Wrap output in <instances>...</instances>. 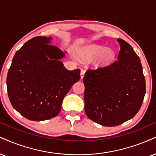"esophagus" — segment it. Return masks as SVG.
Masks as SVG:
<instances>
[{"mask_svg": "<svg viewBox=\"0 0 156 156\" xmlns=\"http://www.w3.org/2000/svg\"><path fill=\"white\" fill-rule=\"evenodd\" d=\"M84 74H85V70L83 69H81V72H80V76H81V79H83Z\"/></svg>", "mask_w": 156, "mask_h": 156, "instance_id": "34e87169", "label": "esophagus"}]
</instances>
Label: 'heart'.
I'll list each match as a JSON object with an SVG mask.
<instances>
[{"label":"heart","instance_id":"heart-1","mask_svg":"<svg viewBox=\"0 0 156 156\" xmlns=\"http://www.w3.org/2000/svg\"><path fill=\"white\" fill-rule=\"evenodd\" d=\"M82 56L86 59H93L96 58V63L105 65L111 63L113 60L115 53L111 48H105L104 45L92 44L87 46L81 52Z\"/></svg>","mask_w":156,"mask_h":156}]
</instances>
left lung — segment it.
Returning a JSON list of instances; mask_svg holds the SVG:
<instances>
[{
    "instance_id": "left-lung-1",
    "label": "left lung",
    "mask_w": 156,
    "mask_h": 156,
    "mask_svg": "<svg viewBox=\"0 0 156 156\" xmlns=\"http://www.w3.org/2000/svg\"><path fill=\"white\" fill-rule=\"evenodd\" d=\"M118 60L90 69L83 78L84 111L90 120L118 126L137 114L145 95V79L140 58L129 44L118 39Z\"/></svg>"
}]
</instances>
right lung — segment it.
Here are the masks:
<instances>
[{
    "label": "right lung",
    "mask_w": 156,
    "mask_h": 156,
    "mask_svg": "<svg viewBox=\"0 0 156 156\" xmlns=\"http://www.w3.org/2000/svg\"><path fill=\"white\" fill-rule=\"evenodd\" d=\"M52 38L34 37L15 53L6 79L9 100L18 112L32 121H44L60 112L63 98L80 79L79 69L69 71L65 55Z\"/></svg>",
    "instance_id": "right-lung-1"
}]
</instances>
